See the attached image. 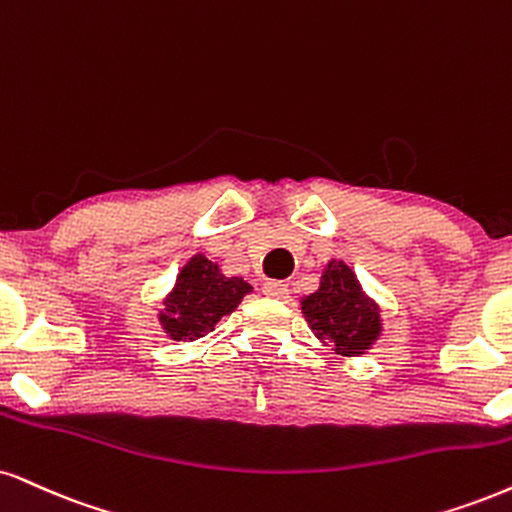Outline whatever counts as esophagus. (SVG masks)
<instances>
[{
  "instance_id": "34e87169",
  "label": "esophagus",
  "mask_w": 512,
  "mask_h": 512,
  "mask_svg": "<svg viewBox=\"0 0 512 512\" xmlns=\"http://www.w3.org/2000/svg\"><path fill=\"white\" fill-rule=\"evenodd\" d=\"M262 291H264V295H269V298L281 300L288 295V283L286 281H267L262 286Z\"/></svg>"
}]
</instances>
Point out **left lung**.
I'll list each match as a JSON object with an SVG mask.
<instances>
[{
    "mask_svg": "<svg viewBox=\"0 0 512 512\" xmlns=\"http://www.w3.org/2000/svg\"><path fill=\"white\" fill-rule=\"evenodd\" d=\"M303 315L312 331L334 343L341 355H360L377 341L379 307L362 293L348 264L329 262L317 293L303 300Z\"/></svg>",
    "mask_w": 512,
    "mask_h": 512,
    "instance_id": "8db88e82",
    "label": "left lung"
}]
</instances>
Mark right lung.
I'll return each instance as SVG.
<instances>
[{
  "label": "right lung",
  "mask_w": 512,
  "mask_h": 512,
  "mask_svg": "<svg viewBox=\"0 0 512 512\" xmlns=\"http://www.w3.org/2000/svg\"><path fill=\"white\" fill-rule=\"evenodd\" d=\"M245 293H250V283L236 276L226 279L217 264L205 255H195L178 274L159 319L174 341H195L209 334L221 317L231 315Z\"/></svg>",
  "instance_id": "1"
}]
</instances>
